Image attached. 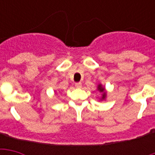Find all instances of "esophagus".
Masks as SVG:
<instances>
[{
  "mask_svg": "<svg viewBox=\"0 0 155 155\" xmlns=\"http://www.w3.org/2000/svg\"><path fill=\"white\" fill-rule=\"evenodd\" d=\"M75 87L80 89V88L82 87V84H81V82H77V83H75Z\"/></svg>",
  "mask_w": 155,
  "mask_h": 155,
  "instance_id": "1",
  "label": "esophagus"
}]
</instances>
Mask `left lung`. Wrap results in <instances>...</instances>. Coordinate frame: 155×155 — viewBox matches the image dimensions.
Masks as SVG:
<instances>
[{
	"label": "left lung",
	"mask_w": 155,
	"mask_h": 155,
	"mask_svg": "<svg viewBox=\"0 0 155 155\" xmlns=\"http://www.w3.org/2000/svg\"><path fill=\"white\" fill-rule=\"evenodd\" d=\"M97 89H98V91L102 93V97H101V101H102V100H104V99L106 98V92H105V90H104V88L102 86V84H100L99 85H98Z\"/></svg>",
	"instance_id": "obj_1"
}]
</instances>
